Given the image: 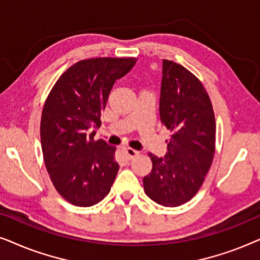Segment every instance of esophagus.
Masks as SVG:
<instances>
[{
	"instance_id": "34e87169",
	"label": "esophagus",
	"mask_w": 260,
	"mask_h": 260,
	"mask_svg": "<svg viewBox=\"0 0 260 260\" xmlns=\"http://www.w3.org/2000/svg\"><path fill=\"white\" fill-rule=\"evenodd\" d=\"M125 154H126V156H127V158L131 159V158L136 157V156H137L138 154H140V151L135 150V149H133V148H126V149H125Z\"/></svg>"
}]
</instances>
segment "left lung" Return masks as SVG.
Masks as SVG:
<instances>
[{"mask_svg":"<svg viewBox=\"0 0 260 260\" xmlns=\"http://www.w3.org/2000/svg\"><path fill=\"white\" fill-rule=\"evenodd\" d=\"M161 123L172 135L165 157L149 154L152 169L143 177L144 191L156 204L177 207L204 183L215 152V117L201 81L182 65L163 60Z\"/></svg>","mask_w":260,"mask_h":260,"instance_id":"1","label":"left lung"}]
</instances>
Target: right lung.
Masks as SVG:
<instances>
[{"mask_svg": "<svg viewBox=\"0 0 260 260\" xmlns=\"http://www.w3.org/2000/svg\"><path fill=\"white\" fill-rule=\"evenodd\" d=\"M135 63V58L80 60L60 76L46 99L40 123L44 161L55 189L74 206L98 204L116 179V147L93 137L113 84Z\"/></svg>", "mask_w": 260, "mask_h": 260, "instance_id": "obj_1", "label": "right lung"}]
</instances>
